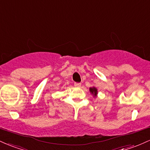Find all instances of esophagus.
<instances>
[{"mask_svg": "<svg viewBox=\"0 0 150 150\" xmlns=\"http://www.w3.org/2000/svg\"><path fill=\"white\" fill-rule=\"evenodd\" d=\"M74 85H75V87H80L81 86V83H78V82H75V84H74Z\"/></svg>", "mask_w": 150, "mask_h": 150, "instance_id": "obj_1", "label": "esophagus"}]
</instances>
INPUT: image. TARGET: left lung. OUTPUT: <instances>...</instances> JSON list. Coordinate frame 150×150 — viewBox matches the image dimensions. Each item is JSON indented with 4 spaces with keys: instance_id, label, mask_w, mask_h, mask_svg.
Segmentation results:
<instances>
[{
    "instance_id": "left-lung-1",
    "label": "left lung",
    "mask_w": 150,
    "mask_h": 150,
    "mask_svg": "<svg viewBox=\"0 0 150 150\" xmlns=\"http://www.w3.org/2000/svg\"><path fill=\"white\" fill-rule=\"evenodd\" d=\"M89 92L92 93V94H93V96H94V97H96L97 96V89L96 88V87H90L89 88Z\"/></svg>"
}]
</instances>
